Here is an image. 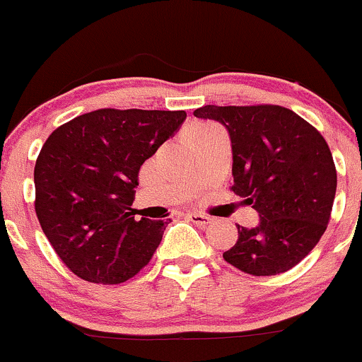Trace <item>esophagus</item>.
Listing matches in <instances>:
<instances>
[{
    "mask_svg": "<svg viewBox=\"0 0 362 362\" xmlns=\"http://www.w3.org/2000/svg\"><path fill=\"white\" fill-rule=\"evenodd\" d=\"M185 216L189 218L190 221H192V223H196V225H201V226H206V225H209L211 223V218L209 216H206V214H201V213H196V211H192V213H187L185 214Z\"/></svg>",
    "mask_w": 362,
    "mask_h": 362,
    "instance_id": "34e87169",
    "label": "esophagus"
}]
</instances>
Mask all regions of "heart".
Here are the masks:
<instances>
[{
  "mask_svg": "<svg viewBox=\"0 0 362 362\" xmlns=\"http://www.w3.org/2000/svg\"><path fill=\"white\" fill-rule=\"evenodd\" d=\"M213 132H220V129H218L216 125H213V123H194V125H190L187 129L185 137L187 139L202 137V136H208V134H213Z\"/></svg>",
  "mask_w": 362,
  "mask_h": 362,
  "instance_id": "1",
  "label": "heart"
}]
</instances>
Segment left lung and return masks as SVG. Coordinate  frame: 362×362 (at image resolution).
Masks as SVG:
<instances>
[{
    "label": "left lung",
    "instance_id": "8db88e82",
    "mask_svg": "<svg viewBox=\"0 0 362 362\" xmlns=\"http://www.w3.org/2000/svg\"><path fill=\"white\" fill-rule=\"evenodd\" d=\"M220 122L232 142V190L259 214L254 228L237 225L226 263L272 276L304 259L327 230L337 170L323 136L292 110L276 105L214 106L194 111Z\"/></svg>",
    "mask_w": 362,
    "mask_h": 362
}]
</instances>
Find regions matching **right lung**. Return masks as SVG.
<instances>
[{"instance_id":"add662e5","label":"right lung","mask_w":362,"mask_h":362,"mask_svg":"<svg viewBox=\"0 0 362 362\" xmlns=\"http://www.w3.org/2000/svg\"><path fill=\"white\" fill-rule=\"evenodd\" d=\"M185 111L96 110L58 127L34 168L35 214L59 259L82 280L123 284L149 263L166 221L134 218L142 163Z\"/></svg>"}]
</instances>
